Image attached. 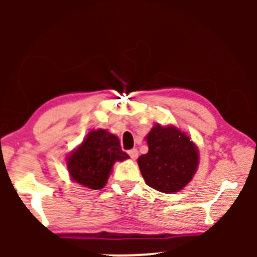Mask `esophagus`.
<instances>
[{
    "label": "esophagus",
    "instance_id": "34e87169",
    "mask_svg": "<svg viewBox=\"0 0 257 257\" xmlns=\"http://www.w3.org/2000/svg\"><path fill=\"white\" fill-rule=\"evenodd\" d=\"M128 153H129V156H131V158H132V159H137V158H138V156H139V152H138V150H137V149L129 150Z\"/></svg>",
    "mask_w": 257,
    "mask_h": 257
}]
</instances>
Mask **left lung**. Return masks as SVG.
Listing matches in <instances>:
<instances>
[{"instance_id":"left-lung-1","label":"left lung","mask_w":257,"mask_h":257,"mask_svg":"<svg viewBox=\"0 0 257 257\" xmlns=\"http://www.w3.org/2000/svg\"><path fill=\"white\" fill-rule=\"evenodd\" d=\"M149 152L138 159L146 185L164 193L179 192L193 178L199 153L176 126L156 124L146 137Z\"/></svg>"}]
</instances>
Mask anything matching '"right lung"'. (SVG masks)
Returning a JSON list of instances; mask_svg holds the SVG:
<instances>
[{
	"label": "right lung",
	"mask_w": 257,
	"mask_h": 257,
	"mask_svg": "<svg viewBox=\"0 0 257 257\" xmlns=\"http://www.w3.org/2000/svg\"><path fill=\"white\" fill-rule=\"evenodd\" d=\"M128 158L116 135L98 129L88 133L83 143L70 155L67 170L73 181L91 190H100L107 182L114 162Z\"/></svg>",
	"instance_id": "add662e5"
}]
</instances>
